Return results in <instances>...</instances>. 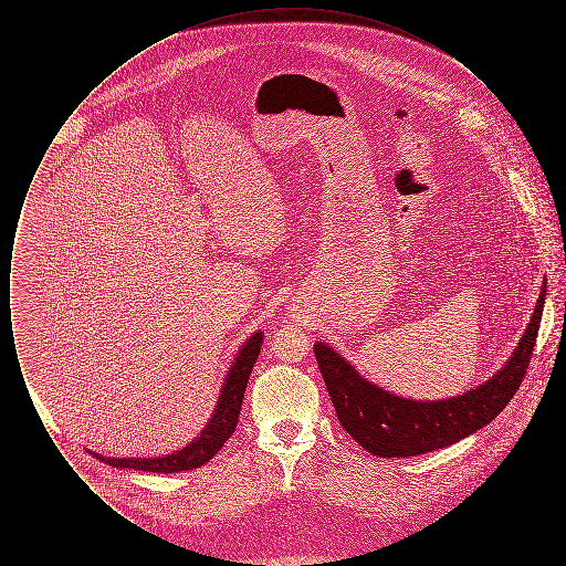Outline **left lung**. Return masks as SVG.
Segmentation results:
<instances>
[{"instance_id":"1","label":"left lung","mask_w":566,"mask_h":566,"mask_svg":"<svg viewBox=\"0 0 566 566\" xmlns=\"http://www.w3.org/2000/svg\"><path fill=\"white\" fill-rule=\"evenodd\" d=\"M547 282L517 348L507 365L482 386L441 401H413L397 397L360 376L350 363L318 342L314 354L346 432L367 452L379 458L427 454L452 446L492 422L517 392L535 350Z\"/></svg>"}]
</instances>
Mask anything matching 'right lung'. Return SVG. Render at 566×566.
<instances>
[{"label":"right lung","instance_id":"1","mask_svg":"<svg viewBox=\"0 0 566 566\" xmlns=\"http://www.w3.org/2000/svg\"><path fill=\"white\" fill-rule=\"evenodd\" d=\"M1 277H3V270H1ZM261 344H263L261 331H256L250 339H245L229 374L224 377V384L220 388V397H218L210 422L206 424V429L195 441H190L187 448L159 458H106L102 454H93V452L91 454L99 458L109 467L134 469V471H146V473H180V471L203 467L206 462H210L212 457L218 454V450L224 446V441L235 432L248 377L256 363Z\"/></svg>","mask_w":566,"mask_h":566}]
</instances>
